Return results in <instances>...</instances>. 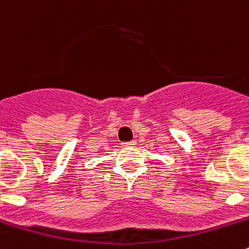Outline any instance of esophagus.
Segmentation results:
<instances>
[{
  "label": "esophagus",
  "mask_w": 249,
  "mask_h": 249,
  "mask_svg": "<svg viewBox=\"0 0 249 249\" xmlns=\"http://www.w3.org/2000/svg\"><path fill=\"white\" fill-rule=\"evenodd\" d=\"M135 142H134V140H132V142H122V146L124 147H130V146H134L135 145Z\"/></svg>",
  "instance_id": "1"
}]
</instances>
